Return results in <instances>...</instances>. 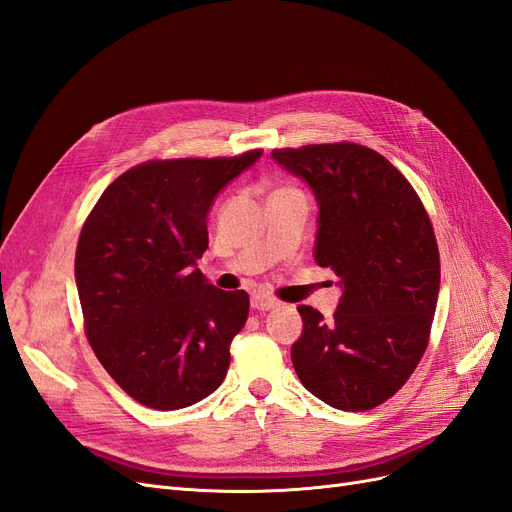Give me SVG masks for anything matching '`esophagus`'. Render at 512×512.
<instances>
[{
	"instance_id": "obj_1",
	"label": "esophagus",
	"mask_w": 512,
	"mask_h": 512,
	"mask_svg": "<svg viewBox=\"0 0 512 512\" xmlns=\"http://www.w3.org/2000/svg\"><path fill=\"white\" fill-rule=\"evenodd\" d=\"M277 305H280V301L271 297V294H265V292L252 294V307L256 309V312H269V309H275Z\"/></svg>"
}]
</instances>
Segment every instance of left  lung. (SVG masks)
Returning a JSON list of instances; mask_svg holds the SVG:
<instances>
[{
	"label": "left lung",
	"mask_w": 512,
	"mask_h": 512,
	"mask_svg": "<svg viewBox=\"0 0 512 512\" xmlns=\"http://www.w3.org/2000/svg\"><path fill=\"white\" fill-rule=\"evenodd\" d=\"M271 158L314 192V260L339 275L342 290L331 322L297 307L294 371L331 408H376L406 384L427 348L440 292L429 215L408 179L363 145L275 149Z\"/></svg>",
	"instance_id": "8db88e82"
}]
</instances>
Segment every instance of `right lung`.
Returning <instances> with one entry per match:
<instances>
[{
	"instance_id": "right-lung-1",
	"label": "right lung",
	"mask_w": 512,
	"mask_h": 512,
	"mask_svg": "<svg viewBox=\"0 0 512 512\" xmlns=\"http://www.w3.org/2000/svg\"><path fill=\"white\" fill-rule=\"evenodd\" d=\"M260 156L138 164L89 213L74 258L85 333L138 404L188 408L226 378L250 297L209 284L196 260L209 245L215 196Z\"/></svg>"
}]
</instances>
